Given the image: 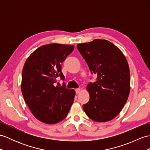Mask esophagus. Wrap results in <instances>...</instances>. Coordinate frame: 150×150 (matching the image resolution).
<instances>
[{"mask_svg":"<svg viewBox=\"0 0 150 150\" xmlns=\"http://www.w3.org/2000/svg\"><path fill=\"white\" fill-rule=\"evenodd\" d=\"M75 91H76V94H78V93H79V92H80V91H81V90H80L79 88H77V89L75 90Z\"/></svg>","mask_w":150,"mask_h":150,"instance_id":"esophagus-1","label":"esophagus"}]
</instances>
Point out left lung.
Instances as JSON below:
<instances>
[{"mask_svg": "<svg viewBox=\"0 0 150 150\" xmlns=\"http://www.w3.org/2000/svg\"><path fill=\"white\" fill-rule=\"evenodd\" d=\"M78 50L96 81L86 89L88 103L83 105L86 115L95 122L111 120L121 111L130 93V70L125 57L118 47L104 39L79 44Z\"/></svg>", "mask_w": 150, "mask_h": 150, "instance_id": "obj_1", "label": "left lung"}]
</instances>
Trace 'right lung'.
Listing matches in <instances>:
<instances>
[{"mask_svg":"<svg viewBox=\"0 0 150 150\" xmlns=\"http://www.w3.org/2000/svg\"><path fill=\"white\" fill-rule=\"evenodd\" d=\"M74 48V45H44L35 50L24 64L21 92L33 115L43 123L62 121L74 102V90L66 88L64 83L62 86L55 85L58 77L64 80L61 64Z\"/></svg>","mask_w":150,"mask_h":150,"instance_id":"obj_1","label":"right lung"}]
</instances>
